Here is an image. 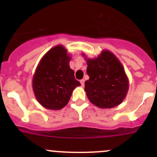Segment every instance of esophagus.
<instances>
[{"label": "esophagus", "mask_w": 157, "mask_h": 157, "mask_svg": "<svg viewBox=\"0 0 157 157\" xmlns=\"http://www.w3.org/2000/svg\"><path fill=\"white\" fill-rule=\"evenodd\" d=\"M84 82H85L84 80H80V83H81V86H84Z\"/></svg>", "instance_id": "esophagus-1"}]
</instances>
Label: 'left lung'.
<instances>
[{
    "label": "left lung",
    "instance_id": "obj_1",
    "mask_svg": "<svg viewBox=\"0 0 157 157\" xmlns=\"http://www.w3.org/2000/svg\"><path fill=\"white\" fill-rule=\"evenodd\" d=\"M84 58L90 77L84 90L90 102L102 109L120 105L128 93L129 81L118 58L108 50H102L97 58Z\"/></svg>",
    "mask_w": 157,
    "mask_h": 157
}]
</instances>
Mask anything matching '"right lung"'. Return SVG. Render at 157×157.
<instances>
[{"mask_svg":"<svg viewBox=\"0 0 157 157\" xmlns=\"http://www.w3.org/2000/svg\"><path fill=\"white\" fill-rule=\"evenodd\" d=\"M71 57L63 45L51 48L39 61L33 78V89L43 107L60 110L68 103L73 90L80 86L71 69Z\"/></svg>","mask_w":157,"mask_h":157,"instance_id":"obj_1","label":"right lung"}]
</instances>
